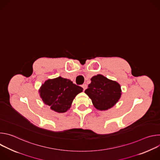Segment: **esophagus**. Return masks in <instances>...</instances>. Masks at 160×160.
<instances>
[{
  "mask_svg": "<svg viewBox=\"0 0 160 160\" xmlns=\"http://www.w3.org/2000/svg\"><path fill=\"white\" fill-rule=\"evenodd\" d=\"M82 88H83V90H85L87 89V84H83V85H82Z\"/></svg>",
  "mask_w": 160,
  "mask_h": 160,
  "instance_id": "obj_1",
  "label": "esophagus"
}]
</instances>
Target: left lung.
I'll return each mask as SVG.
<instances>
[{
    "label": "left lung",
    "instance_id": "obj_1",
    "mask_svg": "<svg viewBox=\"0 0 160 160\" xmlns=\"http://www.w3.org/2000/svg\"><path fill=\"white\" fill-rule=\"evenodd\" d=\"M121 92L119 83L102 75H98L91 78V83L85 90V94L92 99L94 107L102 111L115 105L120 98Z\"/></svg>",
    "mask_w": 160,
    "mask_h": 160
}]
</instances>
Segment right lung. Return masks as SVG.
I'll return each instance as SVG.
<instances>
[{"instance_id":"add662e5","label":"right lung","mask_w":160,"mask_h":160,"mask_svg":"<svg viewBox=\"0 0 160 160\" xmlns=\"http://www.w3.org/2000/svg\"><path fill=\"white\" fill-rule=\"evenodd\" d=\"M83 88L74 84L70 80L59 77L45 81L39 92L43 102L51 109L64 112L71 106L75 97L82 92Z\"/></svg>"}]
</instances>
